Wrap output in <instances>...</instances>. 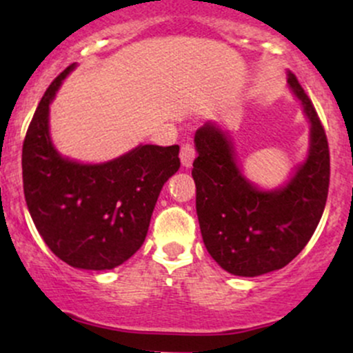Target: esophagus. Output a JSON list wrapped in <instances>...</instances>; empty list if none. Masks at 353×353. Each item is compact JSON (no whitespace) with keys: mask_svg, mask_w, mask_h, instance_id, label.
Instances as JSON below:
<instances>
[{"mask_svg":"<svg viewBox=\"0 0 353 353\" xmlns=\"http://www.w3.org/2000/svg\"><path fill=\"white\" fill-rule=\"evenodd\" d=\"M194 159H196V151H194V148L190 144H184L181 148V163H182V168L189 169L190 165H192Z\"/></svg>","mask_w":353,"mask_h":353,"instance_id":"34e87169","label":"esophagus"}]
</instances>
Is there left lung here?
<instances>
[{"instance_id": "8db88e82", "label": "left lung", "mask_w": 353, "mask_h": 353, "mask_svg": "<svg viewBox=\"0 0 353 353\" xmlns=\"http://www.w3.org/2000/svg\"><path fill=\"white\" fill-rule=\"evenodd\" d=\"M287 83L301 101L310 134L305 159L279 188L264 189L247 179L222 124L208 121L194 136L202 241L210 257L232 275L257 277L285 267L310 241L325 209L330 177L325 131L290 71Z\"/></svg>"}]
</instances>
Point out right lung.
I'll return each instance as SVG.
<instances>
[{
  "label": "right lung",
  "mask_w": 353,
  "mask_h": 353,
  "mask_svg": "<svg viewBox=\"0 0 353 353\" xmlns=\"http://www.w3.org/2000/svg\"><path fill=\"white\" fill-rule=\"evenodd\" d=\"M66 68L36 109L23 144V188L39 236L74 269L109 270L143 245L161 189L179 169V145L139 144L106 163H79L54 148L50 106Z\"/></svg>",
  "instance_id": "right-lung-1"
}]
</instances>
